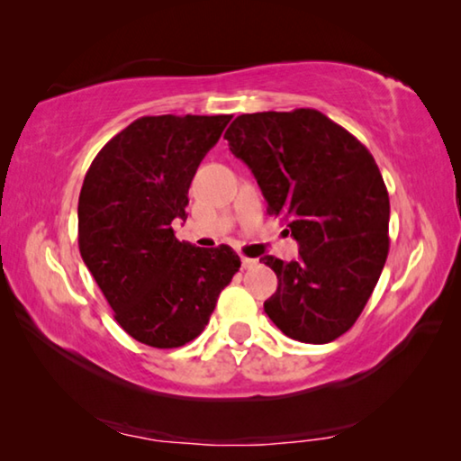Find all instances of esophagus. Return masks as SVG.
I'll return each instance as SVG.
<instances>
[{
	"label": "esophagus",
	"instance_id": "34e87169",
	"mask_svg": "<svg viewBox=\"0 0 461 461\" xmlns=\"http://www.w3.org/2000/svg\"><path fill=\"white\" fill-rule=\"evenodd\" d=\"M258 260H256V258H246V256H241V268H244V270H252V268H256V267H258Z\"/></svg>",
	"mask_w": 461,
	"mask_h": 461
}]
</instances>
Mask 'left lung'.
Returning a JSON list of instances; mask_svg holds the SVG:
<instances>
[{
	"label": "left lung",
	"instance_id": "left-lung-1",
	"mask_svg": "<svg viewBox=\"0 0 461 461\" xmlns=\"http://www.w3.org/2000/svg\"><path fill=\"white\" fill-rule=\"evenodd\" d=\"M223 138L301 248L299 260L262 258L278 278L264 311L296 341L338 339L360 317L388 256L390 201L376 160L309 107L238 115Z\"/></svg>",
	"mask_w": 461,
	"mask_h": 461
}]
</instances>
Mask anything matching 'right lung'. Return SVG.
<instances>
[{
	"mask_svg": "<svg viewBox=\"0 0 461 461\" xmlns=\"http://www.w3.org/2000/svg\"><path fill=\"white\" fill-rule=\"evenodd\" d=\"M231 115H144L101 148L79 194L83 262L115 321L150 348H181L205 330L240 270L230 246L175 236L194 173Z\"/></svg>",
	"mask_w": 461,
	"mask_h": 461,
	"instance_id": "right-lung-1",
	"label": "right lung"
}]
</instances>
